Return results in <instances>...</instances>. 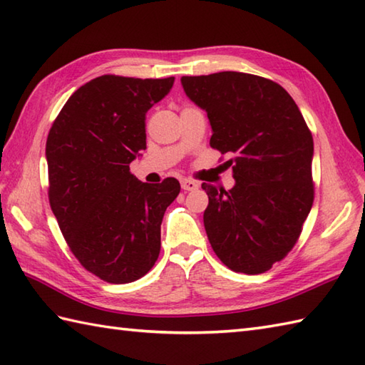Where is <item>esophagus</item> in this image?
Returning <instances> with one entry per match:
<instances>
[{"mask_svg":"<svg viewBox=\"0 0 365 365\" xmlns=\"http://www.w3.org/2000/svg\"><path fill=\"white\" fill-rule=\"evenodd\" d=\"M182 188L185 191H195V190L199 188V183L195 182V180H191V178H183V180H182Z\"/></svg>","mask_w":365,"mask_h":365,"instance_id":"34e87169","label":"esophagus"}]
</instances>
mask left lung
Here are the masks:
<instances>
[{"label":"left lung","mask_w":365,"mask_h":365,"mask_svg":"<svg viewBox=\"0 0 365 365\" xmlns=\"http://www.w3.org/2000/svg\"><path fill=\"white\" fill-rule=\"evenodd\" d=\"M182 86L207 113L210 145L232 155L234 188L202 183L208 242L232 271L265 273L292 251L314 204L311 130L289 92L263 76H182Z\"/></svg>","instance_id":"1"}]
</instances>
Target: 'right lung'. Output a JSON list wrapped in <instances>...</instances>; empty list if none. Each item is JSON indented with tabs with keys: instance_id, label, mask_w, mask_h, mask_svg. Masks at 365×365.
<instances>
[{
	"instance_id": "right-lung-1",
	"label": "right lung",
	"mask_w": 365,
	"mask_h": 365,
	"mask_svg": "<svg viewBox=\"0 0 365 365\" xmlns=\"http://www.w3.org/2000/svg\"><path fill=\"white\" fill-rule=\"evenodd\" d=\"M169 78L102 75L76 89L46 138L48 199L71 251L92 274L128 284L155 265L161 221L180 192L177 178L143 183L130 163L145 149V113Z\"/></svg>"
}]
</instances>
